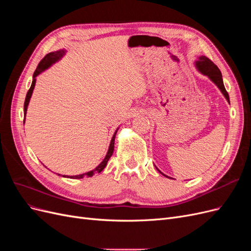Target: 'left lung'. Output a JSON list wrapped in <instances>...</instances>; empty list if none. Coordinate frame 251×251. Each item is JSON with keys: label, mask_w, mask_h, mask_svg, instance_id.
Returning <instances> with one entry per match:
<instances>
[{"label": "left lung", "mask_w": 251, "mask_h": 251, "mask_svg": "<svg viewBox=\"0 0 251 251\" xmlns=\"http://www.w3.org/2000/svg\"><path fill=\"white\" fill-rule=\"evenodd\" d=\"M196 65L200 72H202L205 75H207V76L216 83V85L219 87V89L222 91V93L226 97V100L229 102V95H228V93H227V91L224 87L222 74H221V71L219 70V68L206 56L199 57V60L196 63Z\"/></svg>", "instance_id": "8db88e82"}]
</instances>
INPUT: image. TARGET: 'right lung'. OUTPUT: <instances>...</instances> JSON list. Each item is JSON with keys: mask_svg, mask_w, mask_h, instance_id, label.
Segmentation results:
<instances>
[{"mask_svg": "<svg viewBox=\"0 0 251 251\" xmlns=\"http://www.w3.org/2000/svg\"><path fill=\"white\" fill-rule=\"evenodd\" d=\"M64 53H65L64 50H59V51H56V52L48 53V54L41 60L40 64L37 65L36 69H35V71H34V73H33V80H32V83H31V87H30V89L28 90L26 98H25V103H24V114H25V116H26L27 107H28V103H29V100H30V97H31V95H32L33 89H34V86H35V77H36L37 75H39L41 72H43L45 69H47V68L50 67L52 64H54V63L56 62V60H58L60 57H62V56L64 55ZM24 120H25V118H24ZM116 133H117V131L115 132V134H114L113 138H112V140H111V143H110V147H109V151H108L107 155H105V157H104V159L102 160V162H101L100 165H98L94 171H91V172H88V173L82 174V175H78V176H71L70 178H72V179H81V178H83V176H86V177H92L93 174H95V173H100V172L105 168V165H107V163H108V161H109V159L111 158V156H112V154H113V151H114V141H115ZM64 177H65V176H64ZM68 178H69V177H68Z\"/></svg>", "mask_w": 251, "mask_h": 251, "instance_id": "1", "label": "right lung"}]
</instances>
